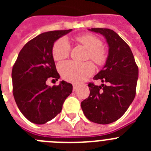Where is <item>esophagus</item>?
Returning a JSON list of instances; mask_svg holds the SVG:
<instances>
[{
  "instance_id": "obj_1",
  "label": "esophagus",
  "mask_w": 151,
  "mask_h": 151,
  "mask_svg": "<svg viewBox=\"0 0 151 151\" xmlns=\"http://www.w3.org/2000/svg\"><path fill=\"white\" fill-rule=\"evenodd\" d=\"M77 88H78V85L74 84V85H73V91H76Z\"/></svg>"
}]
</instances>
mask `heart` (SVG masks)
<instances>
[{"label":"heart","instance_id":"obj_1","mask_svg":"<svg viewBox=\"0 0 151 151\" xmlns=\"http://www.w3.org/2000/svg\"><path fill=\"white\" fill-rule=\"evenodd\" d=\"M78 42L88 50V57L95 63L101 65L106 59V52L102 47V41L93 35H83L77 37ZM70 51V45L66 38L57 40L53 47V57L56 60H61L68 57ZM59 70L64 79L69 82H81L90 76L94 71L91 62L78 63L67 61L60 64Z\"/></svg>","mask_w":151,"mask_h":151}]
</instances>
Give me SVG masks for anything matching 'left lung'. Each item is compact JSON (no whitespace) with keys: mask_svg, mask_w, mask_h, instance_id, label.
<instances>
[{"mask_svg":"<svg viewBox=\"0 0 151 151\" xmlns=\"http://www.w3.org/2000/svg\"><path fill=\"white\" fill-rule=\"evenodd\" d=\"M106 39L109 50L104 66L95 75L107 85H88L90 94L81 103L88 119L98 124H110L126 112L135 96L138 68L129 45L114 31L109 29H88Z\"/></svg>","mask_w":151,"mask_h":151,"instance_id":"left-lung-1","label":"left lung"}]
</instances>
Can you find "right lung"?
<instances>
[{
	"label": "right lung",
	"instance_id": "right-lung-1",
	"mask_svg": "<svg viewBox=\"0 0 151 151\" xmlns=\"http://www.w3.org/2000/svg\"><path fill=\"white\" fill-rule=\"evenodd\" d=\"M73 29L41 33L25 45L13 69V97L22 115L31 122L42 125L62 110L63 104L73 91V85L61 81L50 87L47 80L60 78L53 57V47Z\"/></svg>",
	"mask_w": 151,
	"mask_h": 151
}]
</instances>
